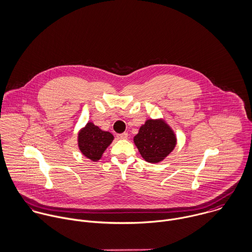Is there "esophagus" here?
<instances>
[{"label": "esophagus", "mask_w": 252, "mask_h": 252, "mask_svg": "<svg viewBox=\"0 0 252 252\" xmlns=\"http://www.w3.org/2000/svg\"><path fill=\"white\" fill-rule=\"evenodd\" d=\"M118 139H127L128 138V133H126V132H124V133H121V134H117V136H116Z\"/></svg>", "instance_id": "34e87169"}]
</instances>
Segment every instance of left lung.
Returning a JSON list of instances; mask_svg holds the SVG:
<instances>
[{"label": "left lung", "mask_w": 252, "mask_h": 252, "mask_svg": "<svg viewBox=\"0 0 252 252\" xmlns=\"http://www.w3.org/2000/svg\"><path fill=\"white\" fill-rule=\"evenodd\" d=\"M141 156L151 163L163 160L174 150L176 137L162 120H148L134 138Z\"/></svg>", "instance_id": "1"}]
</instances>
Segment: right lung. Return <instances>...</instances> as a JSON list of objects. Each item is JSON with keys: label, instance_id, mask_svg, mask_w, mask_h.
Returning a JSON list of instances; mask_svg holds the SVG:
<instances>
[{"label": "right lung", "instance_id": "add662e5", "mask_svg": "<svg viewBox=\"0 0 252 252\" xmlns=\"http://www.w3.org/2000/svg\"><path fill=\"white\" fill-rule=\"evenodd\" d=\"M112 140L113 136L109 132L102 131L94 123L89 122L79 133L78 146L86 158L96 161L101 158Z\"/></svg>", "mask_w": 252, "mask_h": 252}]
</instances>
